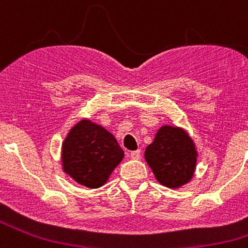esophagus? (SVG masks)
I'll return each mask as SVG.
<instances>
[{"mask_svg":"<svg viewBox=\"0 0 248 248\" xmlns=\"http://www.w3.org/2000/svg\"><path fill=\"white\" fill-rule=\"evenodd\" d=\"M130 157H131V159H134V160L139 159V157H140V150L131 151V153H130Z\"/></svg>","mask_w":248,"mask_h":248,"instance_id":"1","label":"esophagus"}]
</instances>
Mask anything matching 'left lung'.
<instances>
[{
    "mask_svg": "<svg viewBox=\"0 0 248 248\" xmlns=\"http://www.w3.org/2000/svg\"><path fill=\"white\" fill-rule=\"evenodd\" d=\"M146 163L161 185L177 189L194 176L198 151L184 129L163 125L144 153Z\"/></svg>",
    "mask_w": 248,
    "mask_h": 248,
    "instance_id": "obj_1",
    "label": "left lung"
}]
</instances>
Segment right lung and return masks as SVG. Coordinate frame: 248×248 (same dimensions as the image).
<instances>
[{"label":"right lung","instance_id":"1","mask_svg":"<svg viewBox=\"0 0 248 248\" xmlns=\"http://www.w3.org/2000/svg\"><path fill=\"white\" fill-rule=\"evenodd\" d=\"M123 157L113 134L89 119L77 123L62 144L63 171L89 189L104 185Z\"/></svg>","mask_w":248,"mask_h":248}]
</instances>
